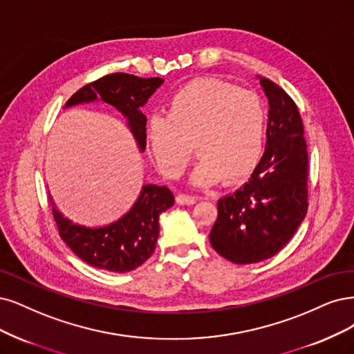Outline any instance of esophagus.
I'll list each match as a JSON object with an SVG mask.
<instances>
[{"mask_svg": "<svg viewBox=\"0 0 354 354\" xmlns=\"http://www.w3.org/2000/svg\"><path fill=\"white\" fill-rule=\"evenodd\" d=\"M176 201H177V203H178V205H193V203H196V202H198V198L190 196V194L180 193L178 196L176 198Z\"/></svg>", "mask_w": 354, "mask_h": 354, "instance_id": "esophagus-1", "label": "esophagus"}]
</instances>
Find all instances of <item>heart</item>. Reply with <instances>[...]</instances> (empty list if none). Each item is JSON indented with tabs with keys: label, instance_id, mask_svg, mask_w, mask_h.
I'll return each instance as SVG.
<instances>
[{
	"label": "heart",
	"instance_id": "heart-1",
	"mask_svg": "<svg viewBox=\"0 0 354 354\" xmlns=\"http://www.w3.org/2000/svg\"><path fill=\"white\" fill-rule=\"evenodd\" d=\"M266 114L256 93L219 79L203 77L181 86L165 109L146 126V142L160 171L178 178L192 158H201L192 183L209 187L219 180L234 185L258 165Z\"/></svg>",
	"mask_w": 354,
	"mask_h": 354
}]
</instances>
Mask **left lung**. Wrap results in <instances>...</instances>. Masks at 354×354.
I'll return each mask as SVG.
<instances>
[{"mask_svg": "<svg viewBox=\"0 0 354 354\" xmlns=\"http://www.w3.org/2000/svg\"><path fill=\"white\" fill-rule=\"evenodd\" d=\"M270 104L265 152L249 181L218 201L209 233L216 253L239 265L272 258L308 212V151L293 100L258 77Z\"/></svg>", "mask_w": 354, "mask_h": 354, "instance_id": "1", "label": "left lung"}]
</instances>
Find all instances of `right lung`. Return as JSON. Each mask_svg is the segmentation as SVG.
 <instances>
[{
    "label": "right lung",
    "mask_w": 354,
    "mask_h": 354,
    "mask_svg": "<svg viewBox=\"0 0 354 354\" xmlns=\"http://www.w3.org/2000/svg\"><path fill=\"white\" fill-rule=\"evenodd\" d=\"M164 83L161 77L142 79L127 73H113L79 89L64 108L104 102L126 118L140 152L146 148V117L140 108ZM59 236L76 256L91 266L109 272H129L148 261L160 236V215L174 205L167 186L145 185L131 208L117 221L102 227L75 224L57 208L50 194Z\"/></svg>",
    "instance_id": "1"
}]
</instances>
